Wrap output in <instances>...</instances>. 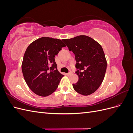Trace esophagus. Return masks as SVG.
<instances>
[{
    "label": "esophagus",
    "mask_w": 133,
    "mask_h": 133,
    "mask_svg": "<svg viewBox=\"0 0 133 133\" xmlns=\"http://www.w3.org/2000/svg\"><path fill=\"white\" fill-rule=\"evenodd\" d=\"M71 74V72H69V73H66V75H68V76H69V75H70Z\"/></svg>",
    "instance_id": "esophagus-1"
}]
</instances>
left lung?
<instances>
[{
    "instance_id": "obj_1",
    "label": "left lung",
    "mask_w": 133,
    "mask_h": 133,
    "mask_svg": "<svg viewBox=\"0 0 133 133\" xmlns=\"http://www.w3.org/2000/svg\"><path fill=\"white\" fill-rule=\"evenodd\" d=\"M62 41L75 54V73L79 80L73 84L74 90L83 95L93 93L102 84L107 70V63L102 46L86 35Z\"/></svg>"
}]
</instances>
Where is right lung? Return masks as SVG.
<instances>
[{"mask_svg": "<svg viewBox=\"0 0 133 133\" xmlns=\"http://www.w3.org/2000/svg\"><path fill=\"white\" fill-rule=\"evenodd\" d=\"M64 46L66 45L61 40L42 37L27 48L22 72L28 86L35 94L47 96L57 89L64 75L57 70L54 58Z\"/></svg>", "mask_w": 133, "mask_h": 133, "instance_id": "obj_1", "label": "right lung"}]
</instances>
